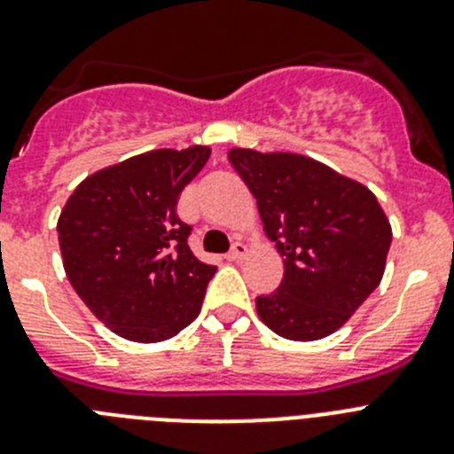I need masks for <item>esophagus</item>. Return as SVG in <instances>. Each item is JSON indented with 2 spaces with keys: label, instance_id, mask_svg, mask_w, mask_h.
I'll return each instance as SVG.
<instances>
[{
  "label": "esophagus",
  "instance_id": "obj_1",
  "mask_svg": "<svg viewBox=\"0 0 454 454\" xmlns=\"http://www.w3.org/2000/svg\"><path fill=\"white\" fill-rule=\"evenodd\" d=\"M246 254H247L246 243H234V246H231V250L227 252V259H230V262H240V259H243Z\"/></svg>",
  "mask_w": 454,
  "mask_h": 454
}]
</instances>
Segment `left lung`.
Here are the masks:
<instances>
[{"mask_svg": "<svg viewBox=\"0 0 454 454\" xmlns=\"http://www.w3.org/2000/svg\"><path fill=\"white\" fill-rule=\"evenodd\" d=\"M256 198L263 231L284 256V279L256 298V314L291 340L330 336L380 286L391 224L355 179L291 152L230 150Z\"/></svg>", "mask_w": 454, "mask_h": 454, "instance_id": "1", "label": "left lung"}]
</instances>
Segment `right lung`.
Wrapping results in <instances>:
<instances>
[{
  "label": "right lung",
  "mask_w": 454,
  "mask_h": 454,
  "mask_svg": "<svg viewBox=\"0 0 454 454\" xmlns=\"http://www.w3.org/2000/svg\"><path fill=\"white\" fill-rule=\"evenodd\" d=\"M211 150H152L83 179L56 224L72 288L108 330L138 343L172 339L198 318L215 266L188 247L184 186Z\"/></svg>",
  "instance_id": "obj_1"
}]
</instances>
